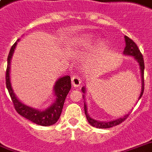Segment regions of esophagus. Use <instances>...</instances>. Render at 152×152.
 I'll return each mask as SVG.
<instances>
[{
  "label": "esophagus",
  "mask_w": 152,
  "mask_h": 152,
  "mask_svg": "<svg viewBox=\"0 0 152 152\" xmlns=\"http://www.w3.org/2000/svg\"><path fill=\"white\" fill-rule=\"evenodd\" d=\"M81 82H82V80H81V78L77 75H75V76L72 77L71 83L74 87H79V85L81 84Z\"/></svg>",
  "instance_id": "1"
}]
</instances>
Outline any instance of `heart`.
Wrapping results in <instances>:
<instances>
[{
	"label": "heart",
	"instance_id": "b5f03b06",
	"mask_svg": "<svg viewBox=\"0 0 152 152\" xmlns=\"http://www.w3.org/2000/svg\"><path fill=\"white\" fill-rule=\"evenodd\" d=\"M90 42H91V37H90V35H81L79 37L74 39V40H73L72 43L75 46H86V45H88L90 44ZM103 46H104V42L100 41L99 43V47L102 48Z\"/></svg>",
	"mask_w": 152,
	"mask_h": 152
}]
</instances>
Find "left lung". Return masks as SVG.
Listing matches in <instances>:
<instances>
[{"mask_svg":"<svg viewBox=\"0 0 152 152\" xmlns=\"http://www.w3.org/2000/svg\"><path fill=\"white\" fill-rule=\"evenodd\" d=\"M125 41H126V47L123 52V54L126 55V56H133L137 62L138 63L139 65V69H140V73H141V80H142V88H141V92L139 95L138 100L141 99L142 96L143 94V91H144V79H143V76H144V61H143V57L142 53H140V50L138 49V46L136 45L134 42L129 39L127 36H125ZM82 91L83 92V99L85 97V93H86V87H82ZM84 111H85V114H86V117H87V121L89 122L91 126H92L93 127H96V128H99V129H108V128H111L113 126H117L121 123L126 120V118L128 117L129 113L126 114L124 117H119L118 119L116 120L109 121H97L93 119L91 117H90L89 114L87 113V106L86 102H84Z\"/></svg>","mask_w":152,"mask_h":152,"instance_id":"left-lung-1","label":"left lung"}]
</instances>
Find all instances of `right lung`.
Segmentation results:
<instances>
[{"mask_svg":"<svg viewBox=\"0 0 152 152\" xmlns=\"http://www.w3.org/2000/svg\"><path fill=\"white\" fill-rule=\"evenodd\" d=\"M19 39H18V41ZM18 41L11 47L9 56L7 59V69H6V76H5V82H6V87L8 91L10 93L11 99L13 101L14 108L16 111L21 116L25 117L26 119L35 123L36 125L42 126H49L54 125L58 121L60 116L61 114L63 105L65 103L66 96L68 95L69 90L71 88V80L70 77L65 75L60 77L56 81V83L53 87V92L55 99L53 104L48 107L44 110H39L37 108L30 107L28 105L24 104L21 102L14 92L10 82V61L12 56L14 54V49L17 46Z\"/></svg>","mask_w":152,"mask_h":152,"instance_id":"obj_1","label":"right lung"}]
</instances>
